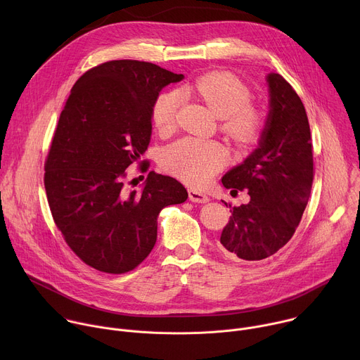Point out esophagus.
<instances>
[{
  "label": "esophagus",
  "instance_id": "esophagus-1",
  "mask_svg": "<svg viewBox=\"0 0 360 360\" xmlns=\"http://www.w3.org/2000/svg\"><path fill=\"white\" fill-rule=\"evenodd\" d=\"M188 192H189V199H191L192 202L205 203V202H208V200H210L208 195H205L203 192H199V191H196V189H189Z\"/></svg>",
  "mask_w": 360,
  "mask_h": 360
}]
</instances>
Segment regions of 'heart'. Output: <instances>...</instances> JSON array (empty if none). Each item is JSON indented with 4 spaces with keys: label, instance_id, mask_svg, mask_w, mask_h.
<instances>
[{
    "label": "heart",
    "instance_id": "heart-1",
    "mask_svg": "<svg viewBox=\"0 0 360 360\" xmlns=\"http://www.w3.org/2000/svg\"><path fill=\"white\" fill-rule=\"evenodd\" d=\"M185 94H195L207 102L221 117L222 129L236 145L250 146L261 138L265 129V114L249 102V88L233 74L224 71L203 74L185 86ZM181 101L178 91H167L157 98L152 108V122L161 134L175 128ZM226 158V148L221 142L188 136L164 150L162 164L168 172L184 182L202 186L224 167Z\"/></svg>",
    "mask_w": 360,
    "mask_h": 360
}]
</instances>
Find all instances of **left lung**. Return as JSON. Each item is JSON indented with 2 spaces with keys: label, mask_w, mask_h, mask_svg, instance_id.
Segmentation results:
<instances>
[{
  "label": "left lung",
  "mask_w": 360,
  "mask_h": 360,
  "mask_svg": "<svg viewBox=\"0 0 360 360\" xmlns=\"http://www.w3.org/2000/svg\"><path fill=\"white\" fill-rule=\"evenodd\" d=\"M266 81L271 110L259 146L222 178L226 189H246L250 196L232 208L219 239L225 255L243 261L265 259L290 240L314 181L311 128L302 101L282 75L272 72Z\"/></svg>",
  "instance_id": "8db88e82"
}]
</instances>
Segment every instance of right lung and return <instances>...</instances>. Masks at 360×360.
Listing matches in <instances>:
<instances>
[{
    "label": "right lung",
    "instance_id": "obj_1",
    "mask_svg": "<svg viewBox=\"0 0 360 360\" xmlns=\"http://www.w3.org/2000/svg\"><path fill=\"white\" fill-rule=\"evenodd\" d=\"M155 64L117 60L88 70L72 86L45 160L51 214L65 242L88 266L125 274L157 242L158 215L188 192L175 178L150 171L141 191L127 189V169L139 164L152 134L160 91L178 82Z\"/></svg>",
    "mask_w": 360,
    "mask_h": 360
}]
</instances>
